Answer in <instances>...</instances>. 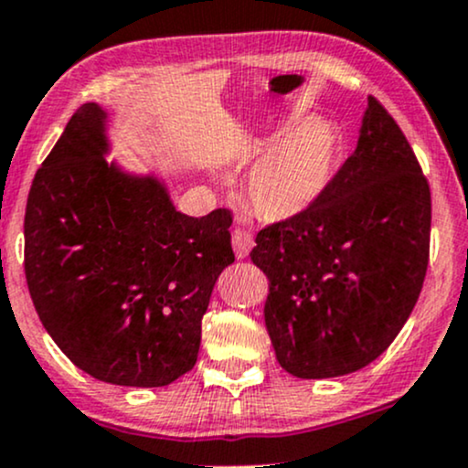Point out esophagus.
Segmentation results:
<instances>
[{
	"label": "esophagus",
	"instance_id": "1",
	"mask_svg": "<svg viewBox=\"0 0 468 468\" xmlns=\"http://www.w3.org/2000/svg\"><path fill=\"white\" fill-rule=\"evenodd\" d=\"M230 241H233V250H235V257H238V260H244V257L249 255L252 249V235L244 229H235Z\"/></svg>",
	"mask_w": 468,
	"mask_h": 468
}]
</instances>
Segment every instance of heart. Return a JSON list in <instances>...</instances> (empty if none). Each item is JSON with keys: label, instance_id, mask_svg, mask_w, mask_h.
I'll list each match as a JSON object with an SVG mask.
<instances>
[{"label": "heart", "instance_id": "1", "mask_svg": "<svg viewBox=\"0 0 468 468\" xmlns=\"http://www.w3.org/2000/svg\"><path fill=\"white\" fill-rule=\"evenodd\" d=\"M341 160V136L332 122H288L250 166L244 197L260 218L282 222L302 216L324 196Z\"/></svg>", "mask_w": 468, "mask_h": 468}]
</instances>
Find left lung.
<instances>
[{"mask_svg": "<svg viewBox=\"0 0 468 468\" xmlns=\"http://www.w3.org/2000/svg\"><path fill=\"white\" fill-rule=\"evenodd\" d=\"M431 191L405 133L369 96L356 149L302 216L261 229L266 330L297 378H335L380 356L422 290Z\"/></svg>", "mask_w": 468, "mask_h": 468, "instance_id": "obj_1", "label": "left lung"}]
</instances>
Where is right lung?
<instances>
[{
    "label": "right lung",
    "instance_id": "1",
    "mask_svg": "<svg viewBox=\"0 0 468 468\" xmlns=\"http://www.w3.org/2000/svg\"><path fill=\"white\" fill-rule=\"evenodd\" d=\"M107 154V112L80 105L32 180L26 282L48 335L79 369L165 388L197 361L213 286L235 261L233 218L176 211L163 180Z\"/></svg>",
    "mask_w": 468,
    "mask_h": 468
}]
</instances>
